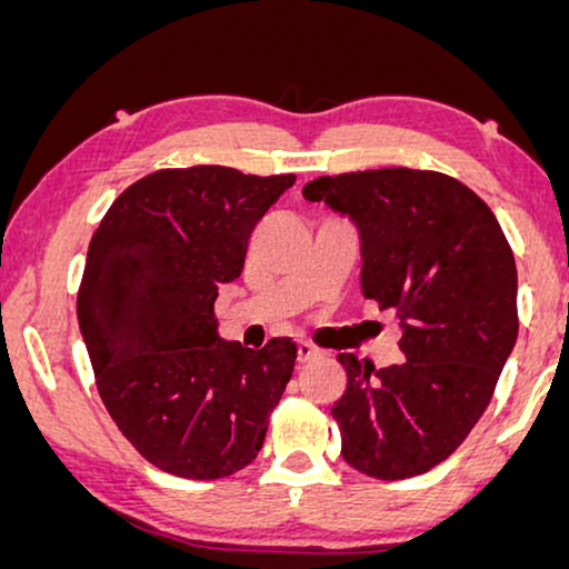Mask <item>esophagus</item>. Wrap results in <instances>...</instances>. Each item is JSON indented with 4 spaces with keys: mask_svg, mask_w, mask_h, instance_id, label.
I'll return each instance as SVG.
<instances>
[{
    "mask_svg": "<svg viewBox=\"0 0 569 569\" xmlns=\"http://www.w3.org/2000/svg\"><path fill=\"white\" fill-rule=\"evenodd\" d=\"M318 355H321V352H318V349L310 345V341H300V345H298V362H310V360H316Z\"/></svg>",
    "mask_w": 569,
    "mask_h": 569,
    "instance_id": "esophagus-1",
    "label": "esophagus"
}]
</instances>
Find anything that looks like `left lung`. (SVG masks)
Returning a JSON list of instances; mask_svg holds the SVG:
<instances>
[{"label":"left lung","mask_w":569,"mask_h":569,"mask_svg":"<svg viewBox=\"0 0 569 569\" xmlns=\"http://www.w3.org/2000/svg\"><path fill=\"white\" fill-rule=\"evenodd\" d=\"M302 197L352 217L360 284L401 321L403 355L372 368L339 355L347 388L331 407L341 458L396 481L446 461L492 401L518 337L512 248L485 201L438 170L376 168L321 176Z\"/></svg>","instance_id":"left-lung-1"}]
</instances>
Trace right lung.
<instances>
[{
    "mask_svg": "<svg viewBox=\"0 0 569 569\" xmlns=\"http://www.w3.org/2000/svg\"><path fill=\"white\" fill-rule=\"evenodd\" d=\"M295 173L162 168L123 189L92 232L77 321L100 401L160 471L222 479L253 461L298 345L217 333V287L240 277L256 222Z\"/></svg>",
    "mask_w": 569,
    "mask_h": 569,
    "instance_id": "right-lung-1",
    "label": "right lung"
}]
</instances>
